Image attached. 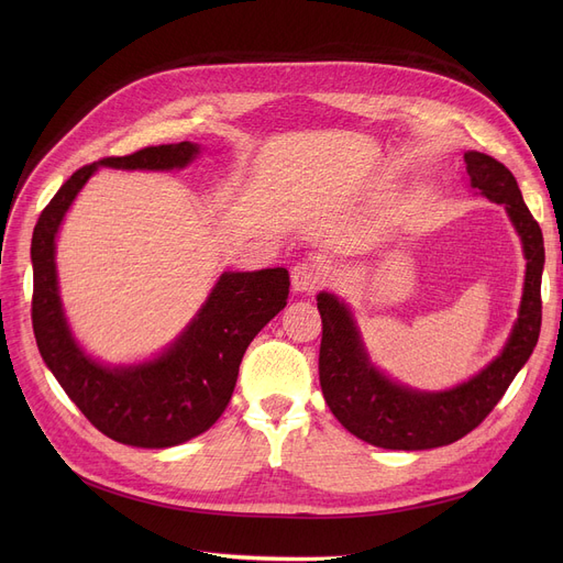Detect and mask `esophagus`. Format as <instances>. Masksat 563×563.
Returning a JSON list of instances; mask_svg holds the SVG:
<instances>
[{"instance_id": "obj_1", "label": "esophagus", "mask_w": 563, "mask_h": 563, "mask_svg": "<svg viewBox=\"0 0 563 563\" xmlns=\"http://www.w3.org/2000/svg\"><path fill=\"white\" fill-rule=\"evenodd\" d=\"M323 280H327V274H323V266L317 262L306 260L291 269L294 291H314Z\"/></svg>"}]
</instances>
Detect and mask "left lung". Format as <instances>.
I'll use <instances>...</instances> for the list:
<instances>
[{
  "label": "left lung",
  "mask_w": 563,
  "mask_h": 563,
  "mask_svg": "<svg viewBox=\"0 0 563 563\" xmlns=\"http://www.w3.org/2000/svg\"><path fill=\"white\" fill-rule=\"evenodd\" d=\"M467 187L475 196L505 205L527 260L516 327L499 356L477 376L442 393H420L380 374L367 358L351 310L329 291L317 297L321 314L319 383L340 424L383 450H433L479 427L505 397L511 380L534 351L541 333L543 232L527 210L514 173L497 159L467 151Z\"/></svg>",
  "instance_id": "left-lung-1"
}]
</instances>
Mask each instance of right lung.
Segmentation results:
<instances>
[{
	"label": "right lung",
	"instance_id": "right-lung-1",
	"mask_svg": "<svg viewBox=\"0 0 563 563\" xmlns=\"http://www.w3.org/2000/svg\"><path fill=\"white\" fill-rule=\"evenodd\" d=\"M191 141L143 147L75 170L41 212L32 236V321L41 356L86 420L115 442L162 450L210 429L225 410L253 338L285 306L289 274L225 272L200 312L162 356L107 367L75 342L58 299L54 240L79 189L100 166L128 170L185 168L198 155Z\"/></svg>",
	"mask_w": 563,
	"mask_h": 563
}]
</instances>
